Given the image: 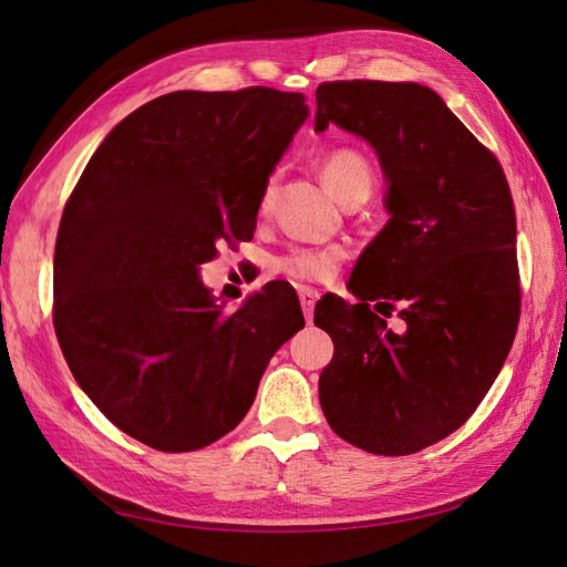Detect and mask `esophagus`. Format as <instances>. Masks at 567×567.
Returning <instances> with one entry per match:
<instances>
[{
	"label": "esophagus",
	"mask_w": 567,
	"mask_h": 567,
	"mask_svg": "<svg viewBox=\"0 0 567 567\" xmlns=\"http://www.w3.org/2000/svg\"><path fill=\"white\" fill-rule=\"evenodd\" d=\"M318 297H321V295H318L316 289L299 287V303H301V311H303V316H307L309 323H311V318H313V309H316Z\"/></svg>",
	"instance_id": "obj_1"
}]
</instances>
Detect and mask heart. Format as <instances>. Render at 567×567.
Returning a JSON list of instances; mask_svg holds the SVG:
<instances>
[{"mask_svg": "<svg viewBox=\"0 0 567 567\" xmlns=\"http://www.w3.org/2000/svg\"><path fill=\"white\" fill-rule=\"evenodd\" d=\"M323 182L328 192L342 200L344 206L369 198L373 188V167L369 159L354 148H338L323 159ZM275 198V182L270 179L260 194L258 210L268 213ZM344 260L340 246H323V249H292L278 258V270L303 282H328L338 275Z\"/></svg>", "mask_w": 567, "mask_h": 567, "instance_id": "heart-1", "label": "heart"}]
</instances>
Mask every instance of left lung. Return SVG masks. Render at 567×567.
<instances>
[{
  "instance_id": "1",
  "label": "left lung",
  "mask_w": 567,
  "mask_h": 567,
  "mask_svg": "<svg viewBox=\"0 0 567 567\" xmlns=\"http://www.w3.org/2000/svg\"><path fill=\"white\" fill-rule=\"evenodd\" d=\"M373 145L388 225L350 278L357 303L313 313L336 344L318 398L330 429L373 455H412L457 431L501 373L519 321L515 206L505 172L439 93L419 83L330 81L316 132ZM395 306L393 333L370 311ZM389 315V313H388Z\"/></svg>"
}]
</instances>
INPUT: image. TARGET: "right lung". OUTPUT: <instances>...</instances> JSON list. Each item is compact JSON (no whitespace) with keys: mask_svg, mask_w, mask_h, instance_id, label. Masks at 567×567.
I'll return each mask as SVG.
<instances>
[{"mask_svg":"<svg viewBox=\"0 0 567 567\" xmlns=\"http://www.w3.org/2000/svg\"><path fill=\"white\" fill-rule=\"evenodd\" d=\"M309 107L275 89L177 91L112 128L54 246V330L83 393L132 439L188 453L254 404L303 316L268 282L223 311L198 280L217 241L254 237L264 186Z\"/></svg>","mask_w":567,"mask_h":567,"instance_id":"obj_1","label":"right lung"}]
</instances>
